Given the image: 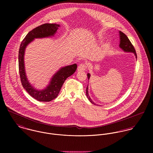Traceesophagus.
<instances>
[{"instance_id": "obj_1", "label": "esophagus", "mask_w": 153, "mask_h": 153, "mask_svg": "<svg viewBox=\"0 0 153 153\" xmlns=\"http://www.w3.org/2000/svg\"><path fill=\"white\" fill-rule=\"evenodd\" d=\"M85 69H86V66L83 64H80L78 66V71H84V70H85Z\"/></svg>"}]
</instances>
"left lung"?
I'll return each instance as SVG.
<instances>
[{"mask_svg":"<svg viewBox=\"0 0 153 153\" xmlns=\"http://www.w3.org/2000/svg\"><path fill=\"white\" fill-rule=\"evenodd\" d=\"M120 33V47L124 51V52H132V53H134L136 58H137V53H136V52H135V48L133 46V45L131 44L130 41L129 40V39L128 38V37L123 33L121 31H120L119 32ZM90 76L91 75L88 73L87 74L88 79V80L90 78ZM88 87L87 86V90H86V95H87V97L88 99L89 100V101L93 104H95L93 101L91 99L89 95V94H88Z\"/></svg>","mask_w":153,"mask_h":153,"instance_id":"8db88e82","label":"left lung"}]
</instances>
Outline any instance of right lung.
<instances>
[{
    "label": "right lung",
    "mask_w": 153,
    "mask_h": 153,
    "mask_svg": "<svg viewBox=\"0 0 153 153\" xmlns=\"http://www.w3.org/2000/svg\"><path fill=\"white\" fill-rule=\"evenodd\" d=\"M59 26V25L56 23H45L35 27L26 35L19 48V71L22 86L31 97L39 101L48 102L56 98L66 78L72 75L77 68L76 64L62 67L53 75L49 85L42 90L36 89L27 80L24 64V55L26 46L35 38L53 36Z\"/></svg>",
    "instance_id": "add662e5"
}]
</instances>
